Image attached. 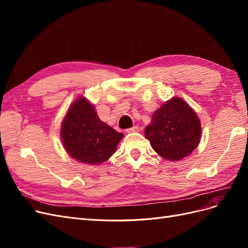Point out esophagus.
Here are the masks:
<instances>
[{"mask_svg":"<svg viewBox=\"0 0 248 248\" xmlns=\"http://www.w3.org/2000/svg\"><path fill=\"white\" fill-rule=\"evenodd\" d=\"M138 131H139V127H138V126H133V127H131V128L126 129V132H128V133L138 132Z\"/></svg>","mask_w":248,"mask_h":248,"instance_id":"esophagus-1","label":"esophagus"}]
</instances>
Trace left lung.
<instances>
[{"label":"left lung","instance_id":"left-lung-1","mask_svg":"<svg viewBox=\"0 0 248 248\" xmlns=\"http://www.w3.org/2000/svg\"><path fill=\"white\" fill-rule=\"evenodd\" d=\"M201 122L188 104L174 97L157 109L145 138L162 158L177 161L188 156L201 140Z\"/></svg>","mask_w":248,"mask_h":248}]
</instances>
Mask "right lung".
Masks as SVG:
<instances>
[{
  "instance_id": "1",
  "label": "right lung",
  "mask_w": 248,
  "mask_h": 248,
  "mask_svg": "<svg viewBox=\"0 0 248 248\" xmlns=\"http://www.w3.org/2000/svg\"><path fill=\"white\" fill-rule=\"evenodd\" d=\"M123 137L101 121L93 104L85 97L71 104L61 126V139L67 153L87 164L107 161Z\"/></svg>"
}]
</instances>
